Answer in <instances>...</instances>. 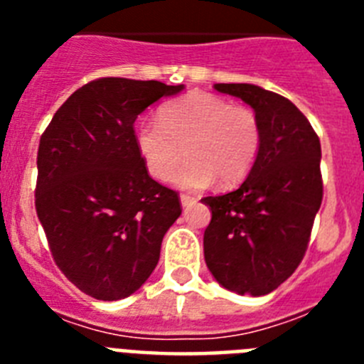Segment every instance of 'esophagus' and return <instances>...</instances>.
<instances>
[{
	"label": "esophagus",
	"mask_w": 364,
	"mask_h": 364,
	"mask_svg": "<svg viewBox=\"0 0 364 364\" xmlns=\"http://www.w3.org/2000/svg\"><path fill=\"white\" fill-rule=\"evenodd\" d=\"M180 202H182V205H184V208H188V205L195 204V202H197V198L193 197V195H188V193H182V195H180Z\"/></svg>",
	"instance_id": "1"
}]
</instances>
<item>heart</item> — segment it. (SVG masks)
Returning <instances> with one entry per match:
<instances>
[{
    "instance_id": "obj_1",
    "label": "heart",
    "mask_w": 364,
    "mask_h": 364,
    "mask_svg": "<svg viewBox=\"0 0 364 364\" xmlns=\"http://www.w3.org/2000/svg\"><path fill=\"white\" fill-rule=\"evenodd\" d=\"M260 122L252 109L211 92L193 91L159 109V122H140L134 131L138 154L149 175L175 176L182 188L198 189L218 178L235 184L252 171L260 151Z\"/></svg>"
}]
</instances>
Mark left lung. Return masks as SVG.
<instances>
[{"mask_svg": "<svg viewBox=\"0 0 364 364\" xmlns=\"http://www.w3.org/2000/svg\"><path fill=\"white\" fill-rule=\"evenodd\" d=\"M252 105L260 151L235 191L204 197L205 264L224 288L253 297L282 284L301 264L323 202L321 142L308 118L277 92L252 83H215Z\"/></svg>", "mask_w": 364, "mask_h": 364, "instance_id": "8db88e82", "label": "left lung"}]
</instances>
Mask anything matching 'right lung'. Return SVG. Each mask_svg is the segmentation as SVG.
<instances>
[{"label":"right lung","mask_w":364,"mask_h":364,"mask_svg":"<svg viewBox=\"0 0 364 364\" xmlns=\"http://www.w3.org/2000/svg\"><path fill=\"white\" fill-rule=\"evenodd\" d=\"M184 85L98 78L54 112L38 147L36 213L56 266L100 301L129 297L159 264L178 193L149 176L134 120Z\"/></svg>","instance_id":"obj_1"}]
</instances>
